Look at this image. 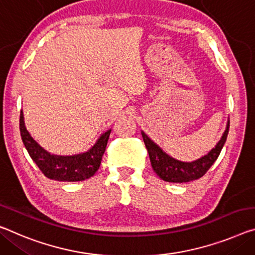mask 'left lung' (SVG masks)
Instances as JSON below:
<instances>
[{
  "label": "left lung",
  "instance_id": "8db88e82",
  "mask_svg": "<svg viewBox=\"0 0 255 255\" xmlns=\"http://www.w3.org/2000/svg\"><path fill=\"white\" fill-rule=\"evenodd\" d=\"M228 131L229 121L224 135H222L219 143L216 145V147L212 148L207 155H204L196 161H193V162H181V161L172 159L171 156L165 154L155 143H153L143 131L142 136L145 146H146L148 152L152 168L156 175L161 179L169 181V183H188V181L203 177L209 169L211 168V165L215 163V161L220 154L222 147H224L226 139H227Z\"/></svg>",
  "mask_w": 255,
  "mask_h": 255
}]
</instances>
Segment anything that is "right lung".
Masks as SVG:
<instances>
[{"instance_id":"obj_1","label":"right lung","mask_w":255,"mask_h":255,"mask_svg":"<svg viewBox=\"0 0 255 255\" xmlns=\"http://www.w3.org/2000/svg\"><path fill=\"white\" fill-rule=\"evenodd\" d=\"M19 127L25 147L39 170L47 178L59 181H80L94 176L102 161L111 132V129L104 132L94 146L87 152L77 155L62 156L51 154L36 143L25 127L22 111H20Z\"/></svg>"}]
</instances>
